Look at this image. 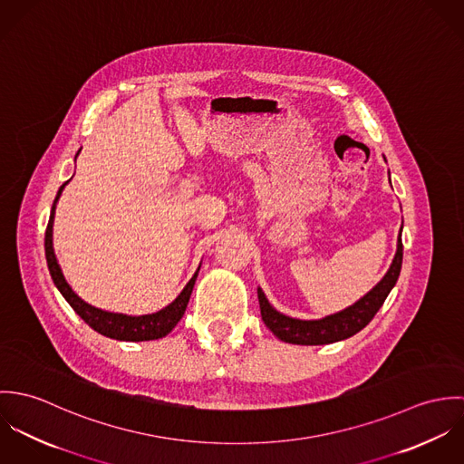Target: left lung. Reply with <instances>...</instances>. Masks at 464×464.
Returning a JSON list of instances; mask_svg holds the SVG:
<instances>
[{
  "instance_id": "left-lung-1",
  "label": "left lung",
  "mask_w": 464,
  "mask_h": 464,
  "mask_svg": "<svg viewBox=\"0 0 464 464\" xmlns=\"http://www.w3.org/2000/svg\"><path fill=\"white\" fill-rule=\"evenodd\" d=\"M401 259H403V245H401V227H400L397 254L393 257L390 269L381 278V282L350 307L320 320H298V318H291L278 313L267 302L265 291L257 287L263 322L280 341L291 343V344H329V343L352 337L353 334L362 331L373 320L377 311L382 307L390 291L397 284L398 275L401 269Z\"/></svg>"
}]
</instances>
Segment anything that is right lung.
Here are the masks:
<instances>
[{
    "label": "right lung",
    "mask_w": 464,
    "mask_h": 464,
    "mask_svg": "<svg viewBox=\"0 0 464 464\" xmlns=\"http://www.w3.org/2000/svg\"><path fill=\"white\" fill-rule=\"evenodd\" d=\"M69 182V180H67ZM64 182L55 197L53 207H52V214H50V221H48V228H46V236H44V252H46V263L50 275L53 278V284L57 285V289L61 291V295L66 298L67 304L74 309V313L92 329V331L107 335L111 339H118V341H151V339H160L164 335H168L169 332L177 327V324L182 320L186 307L189 304L197 276H198V269L195 271V275L191 276V280L186 284V287L182 289V293L164 309L151 313V314H142V316H129V314H121V313H109L103 309H98L87 302H83L67 284L66 276L61 269V265L57 261L55 250H53V219H55V208H57V201L61 198L64 188L67 186Z\"/></svg>",
    "instance_id": "obj_1"
}]
</instances>
